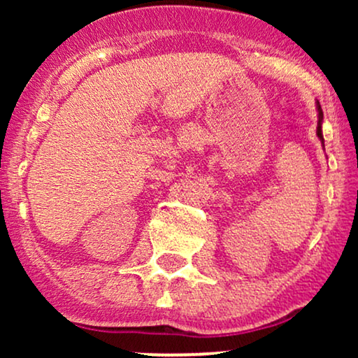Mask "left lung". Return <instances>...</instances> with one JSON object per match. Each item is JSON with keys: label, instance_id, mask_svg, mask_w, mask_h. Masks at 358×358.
<instances>
[{"label": "left lung", "instance_id": "obj_1", "mask_svg": "<svg viewBox=\"0 0 358 358\" xmlns=\"http://www.w3.org/2000/svg\"><path fill=\"white\" fill-rule=\"evenodd\" d=\"M316 109H317V127H316V135H317V138L321 140L322 146H324V136H322V109H321L320 102H316Z\"/></svg>", "mask_w": 358, "mask_h": 358}]
</instances>
